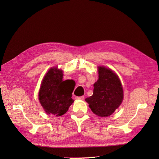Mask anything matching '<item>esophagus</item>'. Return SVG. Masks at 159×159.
<instances>
[{"instance_id": "obj_1", "label": "esophagus", "mask_w": 159, "mask_h": 159, "mask_svg": "<svg viewBox=\"0 0 159 159\" xmlns=\"http://www.w3.org/2000/svg\"><path fill=\"white\" fill-rule=\"evenodd\" d=\"M85 98L84 96H80V97H75L76 99H78V100H84Z\"/></svg>"}]
</instances>
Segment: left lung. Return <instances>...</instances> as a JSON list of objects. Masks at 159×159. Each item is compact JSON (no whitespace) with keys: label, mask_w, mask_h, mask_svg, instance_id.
Listing matches in <instances>:
<instances>
[{"label":"left lung","mask_w":159,"mask_h":159,"mask_svg":"<svg viewBox=\"0 0 159 159\" xmlns=\"http://www.w3.org/2000/svg\"><path fill=\"white\" fill-rule=\"evenodd\" d=\"M99 79L93 84V95L85 101L92 112L105 117L114 113L123 99V87L117 75L111 69L98 67Z\"/></svg>","instance_id":"1"}]
</instances>
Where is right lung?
Segmentation results:
<instances>
[{
    "instance_id": "add662e5",
    "label": "right lung",
    "mask_w": 159,
    "mask_h": 159,
    "mask_svg": "<svg viewBox=\"0 0 159 159\" xmlns=\"http://www.w3.org/2000/svg\"><path fill=\"white\" fill-rule=\"evenodd\" d=\"M63 71L56 67L50 68L43 78L38 93L42 107L48 114L61 116L74 103L71 98L74 89L69 80L63 81Z\"/></svg>"
}]
</instances>
